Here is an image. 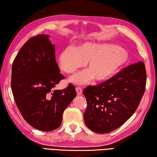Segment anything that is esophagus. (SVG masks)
<instances>
[{
    "label": "esophagus",
    "instance_id": "obj_1",
    "mask_svg": "<svg viewBox=\"0 0 157 157\" xmlns=\"http://www.w3.org/2000/svg\"><path fill=\"white\" fill-rule=\"evenodd\" d=\"M76 91L78 95H80L82 94V92H83V89L81 87H76Z\"/></svg>",
    "mask_w": 157,
    "mask_h": 157
}]
</instances>
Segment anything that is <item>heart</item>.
I'll return each instance as SVG.
<instances>
[{"instance_id":"obj_1","label":"heart","mask_w":157,"mask_h":157,"mask_svg":"<svg viewBox=\"0 0 157 157\" xmlns=\"http://www.w3.org/2000/svg\"><path fill=\"white\" fill-rule=\"evenodd\" d=\"M128 60V54L118 46L84 43L67 47L57 56L59 67L66 74H72L86 63L87 70L76 74L71 81L83 84L92 78L94 81H106L116 74Z\"/></svg>"}]
</instances>
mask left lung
<instances>
[{
	"mask_svg": "<svg viewBox=\"0 0 157 157\" xmlns=\"http://www.w3.org/2000/svg\"><path fill=\"white\" fill-rule=\"evenodd\" d=\"M146 71L139 61L128 66L103 83L83 90L87 101L84 121L90 130L108 133L132 115L144 94Z\"/></svg>",
	"mask_w": 157,
	"mask_h": 157,
	"instance_id": "8db88e82",
	"label": "left lung"
}]
</instances>
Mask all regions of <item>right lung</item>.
I'll list each match as a JSON object with an SVG mask.
<instances>
[{"label":"right lung","instance_id":"1","mask_svg":"<svg viewBox=\"0 0 157 157\" xmlns=\"http://www.w3.org/2000/svg\"><path fill=\"white\" fill-rule=\"evenodd\" d=\"M48 38L38 34L24 44L13 60L11 81L13 98L24 119L44 132L59 127L63 112L76 96L70 83L63 90H54L65 77Z\"/></svg>","mask_w":157,"mask_h":157}]
</instances>
